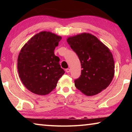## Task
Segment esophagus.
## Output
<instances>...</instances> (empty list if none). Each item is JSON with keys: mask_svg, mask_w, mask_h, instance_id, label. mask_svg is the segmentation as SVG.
Segmentation results:
<instances>
[{"mask_svg": "<svg viewBox=\"0 0 132 132\" xmlns=\"http://www.w3.org/2000/svg\"><path fill=\"white\" fill-rule=\"evenodd\" d=\"M70 69H69V68L66 69V71L67 73H69V72H70Z\"/></svg>", "mask_w": 132, "mask_h": 132, "instance_id": "34e87169", "label": "esophagus"}]
</instances>
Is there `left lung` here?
<instances>
[{"label": "left lung", "instance_id": "8db88e82", "mask_svg": "<svg viewBox=\"0 0 132 132\" xmlns=\"http://www.w3.org/2000/svg\"><path fill=\"white\" fill-rule=\"evenodd\" d=\"M67 42L77 55L82 69L80 77L75 80L76 87L87 96L108 87L115 73V62L109 49L90 33L69 37Z\"/></svg>", "mask_w": 132, "mask_h": 132}]
</instances>
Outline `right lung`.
Returning a JSON list of instances; mask_svg holds the SVG:
<instances>
[{"instance_id": "right-lung-1", "label": "right lung", "mask_w": 132, "mask_h": 132, "mask_svg": "<svg viewBox=\"0 0 132 132\" xmlns=\"http://www.w3.org/2000/svg\"><path fill=\"white\" fill-rule=\"evenodd\" d=\"M62 37L50 31L35 34L24 45L17 59L19 77L24 86L35 94H48L64 75L59 57L54 54Z\"/></svg>"}]
</instances>
